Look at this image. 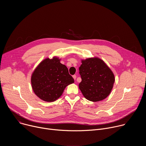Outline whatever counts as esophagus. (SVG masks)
<instances>
[{
	"mask_svg": "<svg viewBox=\"0 0 146 146\" xmlns=\"http://www.w3.org/2000/svg\"><path fill=\"white\" fill-rule=\"evenodd\" d=\"M73 77L74 78V80H76V75H73Z\"/></svg>",
	"mask_w": 146,
	"mask_h": 146,
	"instance_id": "obj_1",
	"label": "esophagus"
}]
</instances>
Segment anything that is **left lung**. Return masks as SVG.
Segmentation results:
<instances>
[{"instance_id":"obj_1","label":"left lung","mask_w":146,"mask_h":146,"mask_svg":"<svg viewBox=\"0 0 146 146\" xmlns=\"http://www.w3.org/2000/svg\"><path fill=\"white\" fill-rule=\"evenodd\" d=\"M79 73L81 82L78 87L87 100L98 102L106 98L110 94L115 81L111 70L98 57L81 60Z\"/></svg>"}]
</instances>
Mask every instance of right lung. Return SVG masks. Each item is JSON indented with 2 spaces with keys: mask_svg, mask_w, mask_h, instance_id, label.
<instances>
[{
  "mask_svg": "<svg viewBox=\"0 0 146 146\" xmlns=\"http://www.w3.org/2000/svg\"><path fill=\"white\" fill-rule=\"evenodd\" d=\"M60 59L54 56L41 61L32 74L31 84L33 92L46 102L57 100L65 88L74 81L68 68L60 62Z\"/></svg>",
  "mask_w": 146,
  "mask_h": 146,
  "instance_id": "obj_1",
  "label": "right lung"
}]
</instances>
